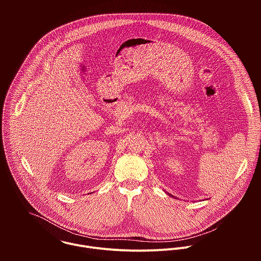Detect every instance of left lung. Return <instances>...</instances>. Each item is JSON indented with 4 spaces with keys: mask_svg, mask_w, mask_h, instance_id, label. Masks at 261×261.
<instances>
[{
    "mask_svg": "<svg viewBox=\"0 0 261 261\" xmlns=\"http://www.w3.org/2000/svg\"><path fill=\"white\" fill-rule=\"evenodd\" d=\"M166 194H168V193H166ZM168 195H169V196H170V197H174V196H172V195H171V194H168ZM174 198H176V197H174ZM177 199H178V198H177Z\"/></svg>",
    "mask_w": 261,
    "mask_h": 261,
    "instance_id": "8db88e82",
    "label": "left lung"
}]
</instances>
